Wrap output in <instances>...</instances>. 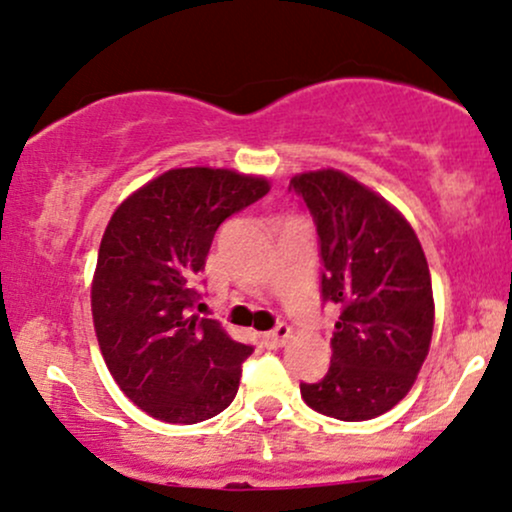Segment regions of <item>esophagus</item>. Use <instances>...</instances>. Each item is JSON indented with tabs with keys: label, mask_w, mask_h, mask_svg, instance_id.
I'll use <instances>...</instances> for the list:
<instances>
[{
	"label": "esophagus",
	"mask_w": 512,
	"mask_h": 512,
	"mask_svg": "<svg viewBox=\"0 0 512 512\" xmlns=\"http://www.w3.org/2000/svg\"><path fill=\"white\" fill-rule=\"evenodd\" d=\"M287 340H290V328H287L285 323H280V326L270 330V333H263V345H266L268 350H278V347L285 345Z\"/></svg>",
	"instance_id": "esophagus-1"
}]
</instances>
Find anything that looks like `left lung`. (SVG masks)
<instances>
[{
    "label": "left lung",
    "instance_id": "8db88e82",
    "mask_svg": "<svg viewBox=\"0 0 512 512\" xmlns=\"http://www.w3.org/2000/svg\"><path fill=\"white\" fill-rule=\"evenodd\" d=\"M290 189L314 218L323 302L340 309L328 374L302 383V398L340 422L374 419L410 393L429 354V263L410 222L357 179L304 172Z\"/></svg>",
    "mask_w": 512,
    "mask_h": 512
}]
</instances>
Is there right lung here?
<instances>
[{
	"instance_id": "obj_1",
	"label": "right lung",
	"mask_w": 512,
	"mask_h": 512,
	"mask_svg": "<svg viewBox=\"0 0 512 512\" xmlns=\"http://www.w3.org/2000/svg\"><path fill=\"white\" fill-rule=\"evenodd\" d=\"M268 189L263 177L182 167L114 210L90 290L95 335L117 386L150 417L196 424L237 395L254 347L191 314L194 282L218 227Z\"/></svg>"
}]
</instances>
